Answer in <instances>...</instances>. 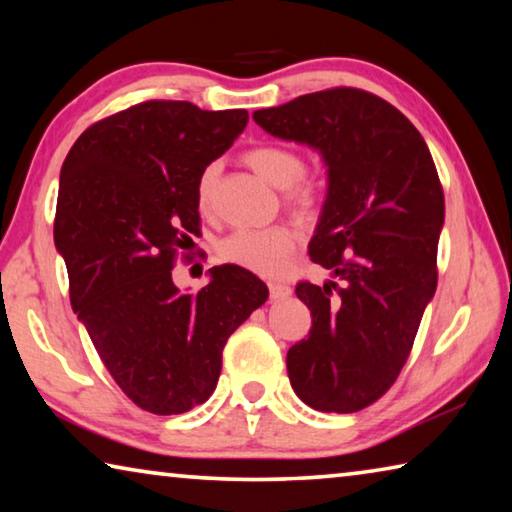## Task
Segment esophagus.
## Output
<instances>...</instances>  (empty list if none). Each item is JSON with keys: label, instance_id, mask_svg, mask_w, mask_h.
Returning a JSON list of instances; mask_svg holds the SVG:
<instances>
[{"label": "esophagus", "instance_id": "34e87169", "mask_svg": "<svg viewBox=\"0 0 512 512\" xmlns=\"http://www.w3.org/2000/svg\"><path fill=\"white\" fill-rule=\"evenodd\" d=\"M291 287L287 282H268V293H271L273 300H284L291 296Z\"/></svg>", "mask_w": 512, "mask_h": 512}]
</instances>
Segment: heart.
Returning a JSON list of instances; mask_svg holds the SVG:
<instances>
[{"label": "heart", "mask_w": 512, "mask_h": 512, "mask_svg": "<svg viewBox=\"0 0 512 512\" xmlns=\"http://www.w3.org/2000/svg\"><path fill=\"white\" fill-rule=\"evenodd\" d=\"M250 169L268 183L287 189V201L293 207H311L320 196L314 180L305 176L307 162L302 153L284 144H259L244 153ZM219 164H205L196 178V205L201 212H210L214 203ZM298 237L289 225H268V228H241L230 232L219 244L223 262L235 264L257 275H280L296 250Z\"/></svg>", "instance_id": "heart-1"}]
</instances>
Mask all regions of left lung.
I'll use <instances>...</instances> for the list:
<instances>
[{"label":"left lung","mask_w":512,"mask_h":512,"mask_svg":"<svg viewBox=\"0 0 512 512\" xmlns=\"http://www.w3.org/2000/svg\"><path fill=\"white\" fill-rule=\"evenodd\" d=\"M253 119L314 146L329 167L309 257L342 284H296L311 329L287 352L291 386L316 411H361L395 384L436 293L445 221L436 164L400 110L359 88L302 94Z\"/></svg>","instance_id":"obj_1"}]
</instances>
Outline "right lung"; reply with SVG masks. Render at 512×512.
<instances>
[{"label":"right lung","mask_w":512,"mask_h":512,"mask_svg":"<svg viewBox=\"0 0 512 512\" xmlns=\"http://www.w3.org/2000/svg\"><path fill=\"white\" fill-rule=\"evenodd\" d=\"M246 124V110L142 101L85 128L60 169L54 241L69 302L117 386L155 415L214 393L230 334L268 298L235 264L210 268L194 296L171 280L187 259L180 250L201 235L198 173Z\"/></svg>","instance_id":"obj_1"}]
</instances>
